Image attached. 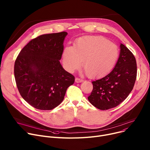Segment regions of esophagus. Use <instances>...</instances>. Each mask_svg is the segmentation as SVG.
<instances>
[{"instance_id":"1","label":"esophagus","mask_w":150,"mask_h":150,"mask_svg":"<svg viewBox=\"0 0 150 150\" xmlns=\"http://www.w3.org/2000/svg\"><path fill=\"white\" fill-rule=\"evenodd\" d=\"M75 82H76V83H80V82H83V80L81 79H79V78L76 77V78L75 79Z\"/></svg>"}]
</instances>
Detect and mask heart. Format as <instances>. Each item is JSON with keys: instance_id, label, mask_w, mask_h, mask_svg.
Listing matches in <instances>:
<instances>
[{"instance_id": "1", "label": "heart", "mask_w": 150, "mask_h": 150, "mask_svg": "<svg viewBox=\"0 0 150 150\" xmlns=\"http://www.w3.org/2000/svg\"><path fill=\"white\" fill-rule=\"evenodd\" d=\"M118 56L119 49L116 44L97 36L80 37L73 46H65L62 53L63 65L67 71L77 70L83 61L85 73L93 78L101 77L110 73Z\"/></svg>"}]
</instances>
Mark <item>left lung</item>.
I'll list each match as a JSON object with an SVG mask.
<instances>
[{"instance_id":"obj_1","label":"left lung","mask_w":150,"mask_h":150,"mask_svg":"<svg viewBox=\"0 0 150 150\" xmlns=\"http://www.w3.org/2000/svg\"><path fill=\"white\" fill-rule=\"evenodd\" d=\"M136 59L127 47L120 44V53L114 68L108 75L92 82L93 89L89 101L100 110L118 106L132 91L136 79Z\"/></svg>"}]
</instances>
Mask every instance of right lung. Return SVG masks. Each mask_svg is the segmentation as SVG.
I'll return each mask as SVG.
<instances>
[{"instance_id": "add662e5", "label": "right lung", "mask_w": 150, "mask_h": 150, "mask_svg": "<svg viewBox=\"0 0 150 150\" xmlns=\"http://www.w3.org/2000/svg\"><path fill=\"white\" fill-rule=\"evenodd\" d=\"M67 32L45 34L33 39L21 50L14 64V76L21 96L40 110H52L63 101L74 77L59 61Z\"/></svg>"}]
</instances>
